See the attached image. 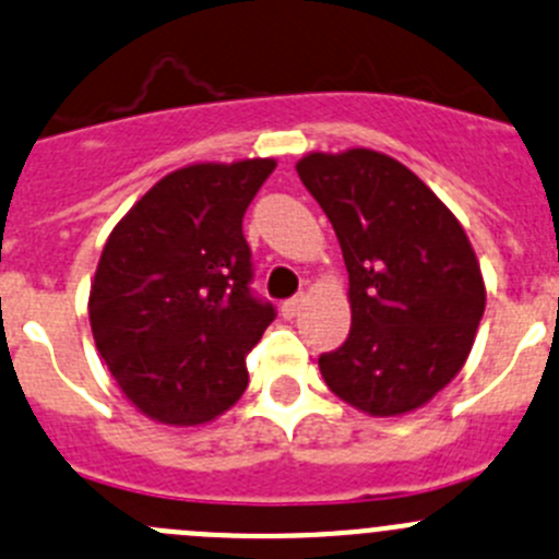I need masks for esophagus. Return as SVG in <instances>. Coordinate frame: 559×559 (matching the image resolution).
<instances>
[{
    "instance_id": "esophagus-1",
    "label": "esophagus",
    "mask_w": 559,
    "mask_h": 559,
    "mask_svg": "<svg viewBox=\"0 0 559 559\" xmlns=\"http://www.w3.org/2000/svg\"><path fill=\"white\" fill-rule=\"evenodd\" d=\"M301 305H305V296H290V299H285L283 301V316L285 318H296L299 316V310H301Z\"/></svg>"
}]
</instances>
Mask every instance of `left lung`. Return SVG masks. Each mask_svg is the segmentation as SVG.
Instances as JSON below:
<instances>
[{
    "instance_id": "1",
    "label": "left lung",
    "mask_w": 559,
    "mask_h": 559,
    "mask_svg": "<svg viewBox=\"0 0 559 559\" xmlns=\"http://www.w3.org/2000/svg\"><path fill=\"white\" fill-rule=\"evenodd\" d=\"M296 173L332 222L348 269L350 332L318 356L323 381L373 417L423 406L466 362L486 310L464 227L384 153H310Z\"/></svg>"
}]
</instances>
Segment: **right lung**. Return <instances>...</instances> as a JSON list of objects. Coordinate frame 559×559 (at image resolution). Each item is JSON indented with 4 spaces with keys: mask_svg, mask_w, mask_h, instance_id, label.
I'll list each match as a JSON object with an SVG mask.
<instances>
[{
    "mask_svg": "<svg viewBox=\"0 0 559 559\" xmlns=\"http://www.w3.org/2000/svg\"><path fill=\"white\" fill-rule=\"evenodd\" d=\"M274 167L249 158L178 169L106 241L90 326L109 373L151 419L209 423L247 390V356L276 307L252 290L241 222Z\"/></svg>",
    "mask_w": 559,
    "mask_h": 559,
    "instance_id": "1",
    "label": "right lung"
}]
</instances>
